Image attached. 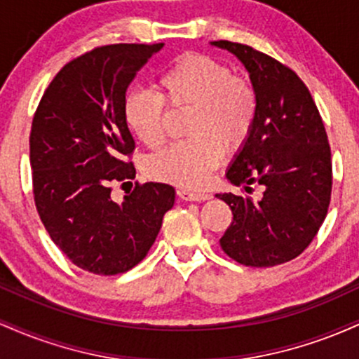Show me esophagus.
Masks as SVG:
<instances>
[{"label":"esophagus","instance_id":"obj_1","mask_svg":"<svg viewBox=\"0 0 359 359\" xmlns=\"http://www.w3.org/2000/svg\"><path fill=\"white\" fill-rule=\"evenodd\" d=\"M177 196H179L180 201H189V203H201V201L211 199V194L192 192L187 191V189H179V191H177Z\"/></svg>","mask_w":359,"mask_h":359}]
</instances>
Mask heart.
<instances>
[{"instance_id": "1", "label": "heart", "mask_w": 359, "mask_h": 359, "mask_svg": "<svg viewBox=\"0 0 359 359\" xmlns=\"http://www.w3.org/2000/svg\"><path fill=\"white\" fill-rule=\"evenodd\" d=\"M156 90H131L125 116L143 145L162 147L167 140L168 110L187 111L185 142L148 160L151 179L185 189H203L222 156L246 145L258 116V94L248 77L233 74L226 62L185 53L156 81Z\"/></svg>"}]
</instances>
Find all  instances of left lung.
Masks as SVG:
<instances>
[{"label": "left lung", "mask_w": 359, "mask_h": 359, "mask_svg": "<svg viewBox=\"0 0 359 359\" xmlns=\"http://www.w3.org/2000/svg\"><path fill=\"white\" fill-rule=\"evenodd\" d=\"M248 69L258 94L253 133L226 177L234 185H262V199L217 194L233 221L219 245L245 266H275L297 258L325 219L332 191L327 133L304 81L266 53L217 40Z\"/></svg>", "instance_id": "1"}]
</instances>
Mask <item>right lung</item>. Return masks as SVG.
<instances>
[{
  "label": "right lung",
  "instance_id": "add662e5",
  "mask_svg": "<svg viewBox=\"0 0 359 359\" xmlns=\"http://www.w3.org/2000/svg\"><path fill=\"white\" fill-rule=\"evenodd\" d=\"M163 43H113L69 60L45 89L30 131L36 211L76 266L118 275L147 257L175 191L135 182L116 204L113 185L137 175L125 116L126 90ZM131 184V182H130Z\"/></svg>",
  "mask_w": 359,
  "mask_h": 359
}]
</instances>
